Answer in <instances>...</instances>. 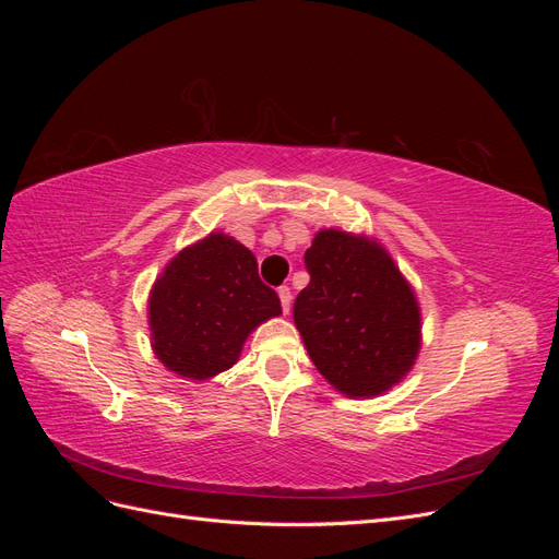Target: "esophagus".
<instances>
[{
  "mask_svg": "<svg viewBox=\"0 0 559 559\" xmlns=\"http://www.w3.org/2000/svg\"><path fill=\"white\" fill-rule=\"evenodd\" d=\"M277 294H280V300H282V310L289 312V308H292V289H289V286H280Z\"/></svg>",
  "mask_w": 559,
  "mask_h": 559,
  "instance_id": "34e87169",
  "label": "esophagus"
}]
</instances>
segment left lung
<instances>
[{
	"mask_svg": "<svg viewBox=\"0 0 559 559\" xmlns=\"http://www.w3.org/2000/svg\"><path fill=\"white\" fill-rule=\"evenodd\" d=\"M310 284L296 296L294 321L317 370L347 396H378L396 384L419 352V308L378 242L319 230L306 251Z\"/></svg>",
	"mask_w": 559,
	"mask_h": 559,
	"instance_id": "8db88e82",
	"label": "left lung"
}]
</instances>
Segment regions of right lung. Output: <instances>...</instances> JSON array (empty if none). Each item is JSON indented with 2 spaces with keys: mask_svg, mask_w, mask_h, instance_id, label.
<instances>
[{
  "mask_svg": "<svg viewBox=\"0 0 559 559\" xmlns=\"http://www.w3.org/2000/svg\"><path fill=\"white\" fill-rule=\"evenodd\" d=\"M277 314L280 296L261 282L253 253L224 233L179 251L148 298L156 357L193 380L230 368L247 335Z\"/></svg>",
  "mask_w": 559,
  "mask_h": 559,
  "instance_id": "add662e5",
  "label": "right lung"
}]
</instances>
